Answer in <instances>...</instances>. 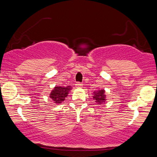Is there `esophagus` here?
<instances>
[{
    "instance_id": "esophagus-1",
    "label": "esophagus",
    "mask_w": 157,
    "mask_h": 157,
    "mask_svg": "<svg viewBox=\"0 0 157 157\" xmlns=\"http://www.w3.org/2000/svg\"><path fill=\"white\" fill-rule=\"evenodd\" d=\"M75 86L77 88H82V87L83 86V84L80 83V82H77V84H75Z\"/></svg>"
}]
</instances>
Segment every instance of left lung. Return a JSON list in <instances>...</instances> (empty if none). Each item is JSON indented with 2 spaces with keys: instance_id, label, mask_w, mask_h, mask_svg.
<instances>
[{
  "instance_id": "8db88e82",
  "label": "left lung",
  "mask_w": 157,
  "mask_h": 157,
  "mask_svg": "<svg viewBox=\"0 0 157 157\" xmlns=\"http://www.w3.org/2000/svg\"><path fill=\"white\" fill-rule=\"evenodd\" d=\"M93 98H94L95 102H96L98 105L103 104V103L105 102L106 100H107L105 95V91L104 89H100L94 91Z\"/></svg>"
}]
</instances>
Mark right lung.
Listing matches in <instances>:
<instances>
[{
	"label": "right lung",
	"mask_w": 157,
	"mask_h": 157,
	"mask_svg": "<svg viewBox=\"0 0 157 157\" xmlns=\"http://www.w3.org/2000/svg\"><path fill=\"white\" fill-rule=\"evenodd\" d=\"M71 90V86H68L66 87L56 86L52 90L50 94V98L54 101L55 104H61L65 98L67 97L69 91Z\"/></svg>",
	"instance_id": "right-lung-1"
}]
</instances>
